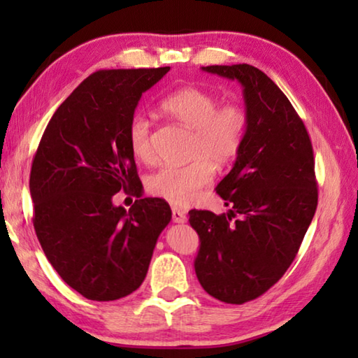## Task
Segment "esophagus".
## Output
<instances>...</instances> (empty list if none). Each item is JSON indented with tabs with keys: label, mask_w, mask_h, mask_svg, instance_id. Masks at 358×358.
Segmentation results:
<instances>
[{
	"label": "esophagus",
	"mask_w": 358,
	"mask_h": 358,
	"mask_svg": "<svg viewBox=\"0 0 358 358\" xmlns=\"http://www.w3.org/2000/svg\"><path fill=\"white\" fill-rule=\"evenodd\" d=\"M172 221L173 222H178V224H183L186 221V215L180 208L173 207L172 208Z\"/></svg>",
	"instance_id": "34e87169"
}]
</instances>
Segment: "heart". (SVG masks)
I'll list each match as a JSON object with an SVG mask.
<instances>
[{
	"label": "heart",
	"mask_w": 358,
	"mask_h": 358,
	"mask_svg": "<svg viewBox=\"0 0 358 358\" xmlns=\"http://www.w3.org/2000/svg\"><path fill=\"white\" fill-rule=\"evenodd\" d=\"M161 110L194 131L191 156L196 159L186 166L161 167L150 175L147 186L156 197L173 205H187L213 181L215 166L226 167L238 156L246 136L248 115L234 102L220 106L216 94L197 87H183L166 96ZM128 142L138 161H155L151 123L143 115H136L129 121Z\"/></svg>",
	"instance_id": "1"
}]
</instances>
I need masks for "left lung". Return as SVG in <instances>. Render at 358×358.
<instances>
[{
  "label": "left lung",
  "instance_id": "1",
  "mask_svg": "<svg viewBox=\"0 0 358 358\" xmlns=\"http://www.w3.org/2000/svg\"><path fill=\"white\" fill-rule=\"evenodd\" d=\"M202 71L243 87L248 128L232 171L216 186L229 213L189 211L201 240L194 268L205 292L241 305L281 280L316 213L313 145L286 94L262 71L251 64Z\"/></svg>",
  "mask_w": 358,
  "mask_h": 358
}]
</instances>
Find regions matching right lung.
I'll return each mask as SVG.
<instances>
[{"label": "right lung", "instance_id": "1", "mask_svg": "<svg viewBox=\"0 0 358 358\" xmlns=\"http://www.w3.org/2000/svg\"><path fill=\"white\" fill-rule=\"evenodd\" d=\"M169 71L94 72L57 108L34 155L36 235L57 273L88 300H118L141 287L172 220L166 201L141 197L128 142L142 94ZM121 189L139 197L128 212L113 203Z\"/></svg>", "mask_w": 358, "mask_h": 358}]
</instances>
